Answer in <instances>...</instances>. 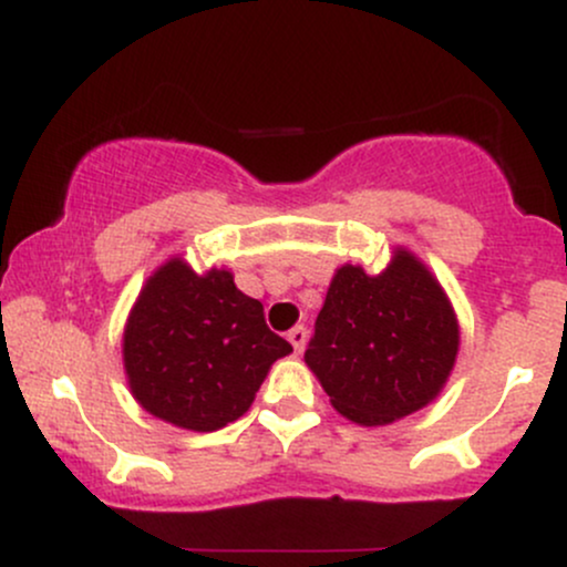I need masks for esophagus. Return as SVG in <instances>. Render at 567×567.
<instances>
[{
  "mask_svg": "<svg viewBox=\"0 0 567 567\" xmlns=\"http://www.w3.org/2000/svg\"><path fill=\"white\" fill-rule=\"evenodd\" d=\"M288 341L292 343V349H296L298 354H301L303 347H306V328H301V324H298V328H292L290 333H288Z\"/></svg>",
  "mask_w": 567,
  "mask_h": 567,
  "instance_id": "obj_1",
  "label": "esophagus"
}]
</instances>
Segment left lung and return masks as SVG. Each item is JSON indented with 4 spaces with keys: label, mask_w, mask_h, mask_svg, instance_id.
Segmentation results:
<instances>
[{
    "label": "left lung",
    "mask_w": 567,
    "mask_h": 567,
    "mask_svg": "<svg viewBox=\"0 0 567 567\" xmlns=\"http://www.w3.org/2000/svg\"><path fill=\"white\" fill-rule=\"evenodd\" d=\"M458 349L445 288L413 250L394 245L379 275L338 266L303 362L343 419L386 426L437 400Z\"/></svg>",
    "instance_id": "1"
}]
</instances>
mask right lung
I'll return each instance as SVG.
<instances>
[{"label":"right lung","mask_w":567,"mask_h":567,"mask_svg":"<svg viewBox=\"0 0 567 567\" xmlns=\"http://www.w3.org/2000/svg\"><path fill=\"white\" fill-rule=\"evenodd\" d=\"M290 351L266 328L261 301L234 285L231 269L194 271L184 256L152 271L122 330L133 400L186 432H216L245 415Z\"/></svg>","instance_id":"add662e5"}]
</instances>
